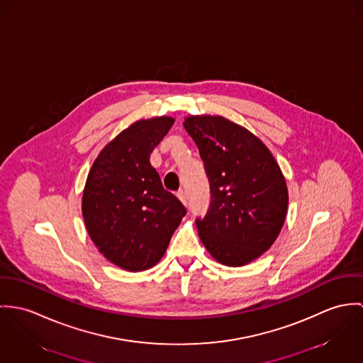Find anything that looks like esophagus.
<instances>
[{"mask_svg":"<svg viewBox=\"0 0 363 363\" xmlns=\"http://www.w3.org/2000/svg\"><path fill=\"white\" fill-rule=\"evenodd\" d=\"M177 198H178L179 201H182L184 204H186V195H185V192H184L182 189L177 192Z\"/></svg>","mask_w":363,"mask_h":363,"instance_id":"1","label":"esophagus"}]
</instances>
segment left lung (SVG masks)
<instances>
[{"instance_id":"1","label":"left lung","mask_w":363,"mask_h":363,"mask_svg":"<svg viewBox=\"0 0 363 363\" xmlns=\"http://www.w3.org/2000/svg\"><path fill=\"white\" fill-rule=\"evenodd\" d=\"M184 128L210 182L208 211L196 220L201 241L218 263L245 266L281 231L288 208L281 168L257 136L221 116H189Z\"/></svg>"}]
</instances>
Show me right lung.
Masks as SVG:
<instances>
[{
  "instance_id": "1",
  "label": "right lung",
  "mask_w": 363,
  "mask_h": 363,
  "mask_svg": "<svg viewBox=\"0 0 363 363\" xmlns=\"http://www.w3.org/2000/svg\"><path fill=\"white\" fill-rule=\"evenodd\" d=\"M174 121L162 116L130 123L99 153L84 184L87 234L107 260L126 272L156 266L186 214L150 164Z\"/></svg>"
}]
</instances>
